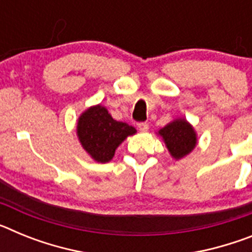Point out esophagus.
<instances>
[{
    "instance_id": "34e87169",
    "label": "esophagus",
    "mask_w": 252,
    "mask_h": 252,
    "mask_svg": "<svg viewBox=\"0 0 252 252\" xmlns=\"http://www.w3.org/2000/svg\"><path fill=\"white\" fill-rule=\"evenodd\" d=\"M137 127H139L140 131H148L149 125L148 122H139V124H137Z\"/></svg>"
}]
</instances>
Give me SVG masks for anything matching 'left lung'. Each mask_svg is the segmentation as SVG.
I'll use <instances>...</instances> for the list:
<instances>
[{
	"instance_id": "left-lung-1",
	"label": "left lung",
	"mask_w": 252,
	"mask_h": 252,
	"mask_svg": "<svg viewBox=\"0 0 252 252\" xmlns=\"http://www.w3.org/2000/svg\"><path fill=\"white\" fill-rule=\"evenodd\" d=\"M166 148L175 159L186 157L194 149L197 137L193 127L186 120H175L159 131Z\"/></svg>"
}]
</instances>
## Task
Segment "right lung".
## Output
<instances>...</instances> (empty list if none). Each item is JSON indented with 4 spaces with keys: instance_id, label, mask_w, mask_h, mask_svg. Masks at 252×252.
<instances>
[{
    "instance_id": "1",
    "label": "right lung",
    "mask_w": 252,
    "mask_h": 252,
    "mask_svg": "<svg viewBox=\"0 0 252 252\" xmlns=\"http://www.w3.org/2000/svg\"><path fill=\"white\" fill-rule=\"evenodd\" d=\"M135 127L116 121L103 106L91 107L79 117L77 133L84 150L98 162L110 161L117 146L130 135Z\"/></svg>"
}]
</instances>
